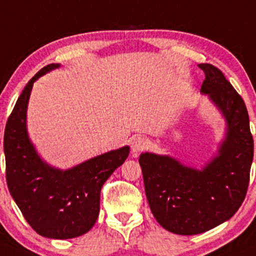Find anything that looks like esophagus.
<instances>
[{"label":"esophagus","instance_id":"obj_1","mask_svg":"<svg viewBox=\"0 0 256 256\" xmlns=\"http://www.w3.org/2000/svg\"><path fill=\"white\" fill-rule=\"evenodd\" d=\"M144 148H146V140L142 136L134 137L132 141H131V150L134 152V154L142 152Z\"/></svg>","mask_w":256,"mask_h":256}]
</instances>
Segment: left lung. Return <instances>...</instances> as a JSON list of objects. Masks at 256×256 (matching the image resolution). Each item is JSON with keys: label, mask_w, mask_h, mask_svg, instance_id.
<instances>
[{"label": "left lung", "mask_w": 256, "mask_h": 256, "mask_svg": "<svg viewBox=\"0 0 256 256\" xmlns=\"http://www.w3.org/2000/svg\"><path fill=\"white\" fill-rule=\"evenodd\" d=\"M205 72L200 92L206 94L226 121L217 153L201 169L170 156H140L144 190L153 216L172 233L200 234L226 222L238 211L249 185L254 141L243 99L217 67Z\"/></svg>", "instance_id": "1"}]
</instances>
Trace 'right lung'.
Instances as JSON below:
<instances>
[{
	"label": "right lung",
	"instance_id": "obj_1",
	"mask_svg": "<svg viewBox=\"0 0 256 256\" xmlns=\"http://www.w3.org/2000/svg\"><path fill=\"white\" fill-rule=\"evenodd\" d=\"M60 66L48 64L24 87L7 120L4 148L8 189L26 222L42 236L71 239L94 226L102 186L125 162L130 147L109 150L64 170L40 157L28 135L26 109L34 82Z\"/></svg>",
	"mask_w": 256,
	"mask_h": 256
}]
</instances>
